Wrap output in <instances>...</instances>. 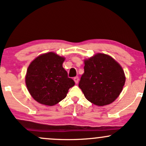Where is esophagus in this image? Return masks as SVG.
Wrapping results in <instances>:
<instances>
[{
	"mask_svg": "<svg viewBox=\"0 0 146 146\" xmlns=\"http://www.w3.org/2000/svg\"><path fill=\"white\" fill-rule=\"evenodd\" d=\"M73 80H74V81H75V84H78V82H79V78H78V76L75 77V78H74V79H73Z\"/></svg>",
	"mask_w": 146,
	"mask_h": 146,
	"instance_id": "1",
	"label": "esophagus"
}]
</instances>
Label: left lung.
Segmentation results:
<instances>
[{
  "label": "left lung",
  "instance_id": "8db88e82",
  "mask_svg": "<svg viewBox=\"0 0 146 146\" xmlns=\"http://www.w3.org/2000/svg\"><path fill=\"white\" fill-rule=\"evenodd\" d=\"M84 73L79 87L88 101L97 106L110 104L121 93L125 78L121 66L113 58L98 53L84 60Z\"/></svg>",
  "mask_w": 146,
  "mask_h": 146
}]
</instances>
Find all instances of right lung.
<instances>
[{"instance_id":"add662e5","label":"right lung","mask_w":146,"mask_h":146,"mask_svg":"<svg viewBox=\"0 0 146 146\" xmlns=\"http://www.w3.org/2000/svg\"><path fill=\"white\" fill-rule=\"evenodd\" d=\"M64 58L53 52L42 54L31 62L25 82L32 98L42 104L53 106L66 98L75 85L62 67Z\"/></svg>"}]
</instances>
